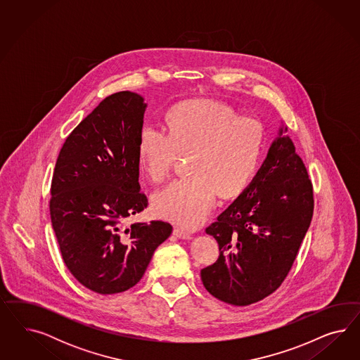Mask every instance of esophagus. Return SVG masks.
<instances>
[{
    "label": "esophagus",
    "instance_id": "esophagus-1",
    "mask_svg": "<svg viewBox=\"0 0 360 360\" xmlns=\"http://www.w3.org/2000/svg\"><path fill=\"white\" fill-rule=\"evenodd\" d=\"M173 233H174L175 238H178V239H191V233H188L185 229L176 227L173 231Z\"/></svg>",
    "mask_w": 360,
    "mask_h": 360
}]
</instances>
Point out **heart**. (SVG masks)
Returning a JSON list of instances; mask_svg holds the SVG:
<instances>
[{
    "mask_svg": "<svg viewBox=\"0 0 360 360\" xmlns=\"http://www.w3.org/2000/svg\"><path fill=\"white\" fill-rule=\"evenodd\" d=\"M265 129L262 121L238 116L211 100L172 109L167 131L145 124L139 133L137 157L145 173L160 182L170 174L179 154L194 153L190 176L165 186L153 196L158 218L194 229L207 219L219 193L233 196L250 185L262 161Z\"/></svg>",
    "mask_w": 360,
    "mask_h": 360,
    "instance_id": "b5f03b06",
    "label": "heart"
}]
</instances>
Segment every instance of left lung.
Listing matches in <instances>:
<instances>
[{"instance_id": "8db88e82", "label": "left lung", "mask_w": 360, "mask_h": 360, "mask_svg": "<svg viewBox=\"0 0 360 360\" xmlns=\"http://www.w3.org/2000/svg\"><path fill=\"white\" fill-rule=\"evenodd\" d=\"M285 131L250 186L206 229L219 259L200 271L202 283L229 305H251L280 288L313 218V185Z\"/></svg>"}]
</instances>
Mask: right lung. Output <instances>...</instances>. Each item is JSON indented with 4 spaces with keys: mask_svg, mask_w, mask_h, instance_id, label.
Returning <instances> with one entry per match:
<instances>
[{
    "mask_svg": "<svg viewBox=\"0 0 360 360\" xmlns=\"http://www.w3.org/2000/svg\"><path fill=\"white\" fill-rule=\"evenodd\" d=\"M146 104L121 91L104 98L59 152L51 181L50 215L67 269L98 295L121 293L139 283L172 224L125 219L148 207L140 191L139 133Z\"/></svg>",
    "mask_w": 360,
    "mask_h": 360,
    "instance_id": "add662e5",
    "label": "right lung"
}]
</instances>
